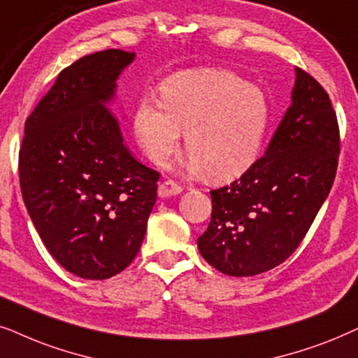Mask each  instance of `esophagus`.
I'll return each mask as SVG.
<instances>
[{"instance_id":"34e87169","label":"esophagus","mask_w":358,"mask_h":358,"mask_svg":"<svg viewBox=\"0 0 358 358\" xmlns=\"http://www.w3.org/2000/svg\"><path fill=\"white\" fill-rule=\"evenodd\" d=\"M182 187L178 183L173 182V180H165L159 185V196L160 198H170L176 196V194L182 193Z\"/></svg>"}]
</instances>
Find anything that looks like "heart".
<instances>
[{"label": "heart", "mask_w": 358, "mask_h": 358, "mask_svg": "<svg viewBox=\"0 0 358 358\" xmlns=\"http://www.w3.org/2000/svg\"><path fill=\"white\" fill-rule=\"evenodd\" d=\"M160 99L142 98L134 134L147 159L165 165L178 149L182 131L192 152L188 169L216 180L236 178L259 159L270 126L265 94L222 70L180 71L160 87Z\"/></svg>", "instance_id": "obj_1"}]
</instances>
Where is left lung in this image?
<instances>
[{
    "instance_id": "obj_1",
    "label": "left lung",
    "mask_w": 358,
    "mask_h": 358,
    "mask_svg": "<svg viewBox=\"0 0 358 358\" xmlns=\"http://www.w3.org/2000/svg\"><path fill=\"white\" fill-rule=\"evenodd\" d=\"M339 150L329 94L296 69L292 106L265 155L239 180L211 192V222L198 237L203 259L231 276L259 275L283 264L331 192Z\"/></svg>"
}]
</instances>
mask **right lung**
Returning a JSON list of instances; mask_svg holds the SVG:
<instances>
[{
    "mask_svg": "<svg viewBox=\"0 0 358 358\" xmlns=\"http://www.w3.org/2000/svg\"><path fill=\"white\" fill-rule=\"evenodd\" d=\"M134 59L119 49L82 57L24 127V204L50 255L80 278H111L136 259L157 199L159 171L132 157L108 109Z\"/></svg>",
    "mask_w": 358,
    "mask_h": 358,
    "instance_id": "add662e5",
    "label": "right lung"
}]
</instances>
